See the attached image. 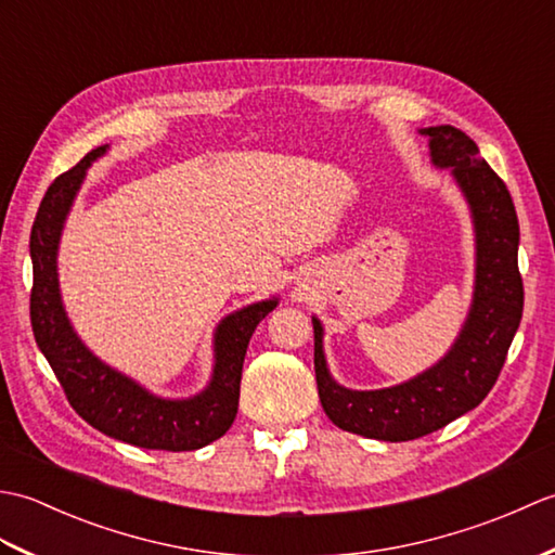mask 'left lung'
<instances>
[{"instance_id":"8db88e82","label":"left lung","mask_w":555,"mask_h":555,"mask_svg":"<svg viewBox=\"0 0 555 555\" xmlns=\"http://www.w3.org/2000/svg\"><path fill=\"white\" fill-rule=\"evenodd\" d=\"M436 169H448L475 229V288L451 350L412 379L356 391L338 384L324 356V326H314V374L322 408L338 429L379 441H410L446 427L487 398L522 320L517 269L520 227L508 188L479 157L475 140L453 126L420 128Z\"/></svg>"}]
</instances>
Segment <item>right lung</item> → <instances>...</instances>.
Here are the masks:
<instances>
[{
    "instance_id": "1",
    "label": "right lung",
    "mask_w": 555,
    "mask_h": 555,
    "mask_svg": "<svg viewBox=\"0 0 555 555\" xmlns=\"http://www.w3.org/2000/svg\"><path fill=\"white\" fill-rule=\"evenodd\" d=\"M109 145L88 152L74 169L54 179L40 203L30 233L33 291L30 324L42 356L50 362L70 408L102 434L152 451H197L229 427L238 412L243 360L257 324L276 308L267 298L223 317L215 328V364L203 391L191 398H164L100 360L70 324L59 288V241L68 211L92 162Z\"/></svg>"
}]
</instances>
